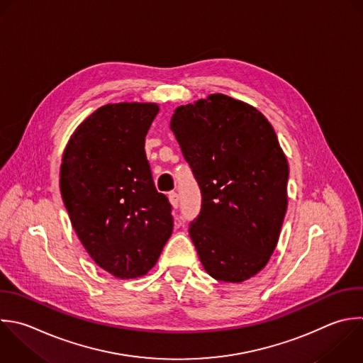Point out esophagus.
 Masks as SVG:
<instances>
[{
  "label": "esophagus",
  "mask_w": 363,
  "mask_h": 363,
  "mask_svg": "<svg viewBox=\"0 0 363 363\" xmlns=\"http://www.w3.org/2000/svg\"><path fill=\"white\" fill-rule=\"evenodd\" d=\"M169 201L170 204L173 206V208H177L179 207V196L176 191H170L169 193Z\"/></svg>",
  "instance_id": "1"
}]
</instances>
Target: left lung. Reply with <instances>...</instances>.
<instances>
[{
    "label": "left lung",
    "mask_w": 363,
    "mask_h": 363,
    "mask_svg": "<svg viewBox=\"0 0 363 363\" xmlns=\"http://www.w3.org/2000/svg\"><path fill=\"white\" fill-rule=\"evenodd\" d=\"M173 130L201 191L189 234L204 269L242 282L274 252L286 211L288 163L271 123L223 94L179 106Z\"/></svg>",
    "instance_id": "obj_1"
}]
</instances>
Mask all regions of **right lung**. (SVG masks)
Returning a JSON list of instances; mask_svg holds the SVG:
<instances>
[{"label":"right lung","instance_id":"obj_1","mask_svg":"<svg viewBox=\"0 0 363 363\" xmlns=\"http://www.w3.org/2000/svg\"><path fill=\"white\" fill-rule=\"evenodd\" d=\"M156 104H109L71 136L61 164V194L92 259L129 279L156 264L173 231L172 204L155 187L145 138Z\"/></svg>","mask_w":363,"mask_h":363}]
</instances>
